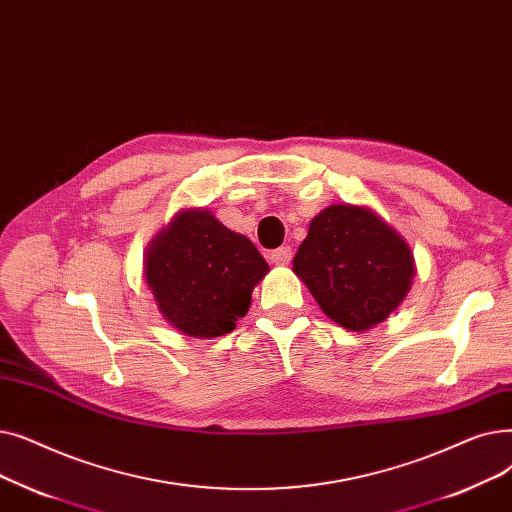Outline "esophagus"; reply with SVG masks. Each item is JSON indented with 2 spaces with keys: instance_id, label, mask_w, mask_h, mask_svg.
<instances>
[{
  "instance_id": "34e87169",
  "label": "esophagus",
  "mask_w": 512,
  "mask_h": 512,
  "mask_svg": "<svg viewBox=\"0 0 512 512\" xmlns=\"http://www.w3.org/2000/svg\"><path fill=\"white\" fill-rule=\"evenodd\" d=\"M289 260H291V248L289 246H283V248H277V250L271 252V262L273 264L285 266V264H289Z\"/></svg>"
}]
</instances>
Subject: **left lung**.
Listing matches in <instances>:
<instances>
[{
    "label": "left lung",
    "mask_w": 512,
    "mask_h": 512,
    "mask_svg": "<svg viewBox=\"0 0 512 512\" xmlns=\"http://www.w3.org/2000/svg\"><path fill=\"white\" fill-rule=\"evenodd\" d=\"M294 273L333 323L367 331L406 298L415 256L373 210L333 204L312 218Z\"/></svg>",
    "instance_id": "left-lung-1"
}]
</instances>
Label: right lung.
<instances>
[{"instance_id": "add662e5", "label": "right lung", "mask_w": 512, "mask_h": 512, "mask_svg": "<svg viewBox=\"0 0 512 512\" xmlns=\"http://www.w3.org/2000/svg\"><path fill=\"white\" fill-rule=\"evenodd\" d=\"M269 273L254 243L208 210H181L145 252V283L164 319L189 337H218L246 316Z\"/></svg>"}]
</instances>
